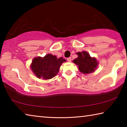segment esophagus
Segmentation results:
<instances>
[{
    "instance_id": "esophagus-1",
    "label": "esophagus",
    "mask_w": 127,
    "mask_h": 127,
    "mask_svg": "<svg viewBox=\"0 0 127 127\" xmlns=\"http://www.w3.org/2000/svg\"><path fill=\"white\" fill-rule=\"evenodd\" d=\"M67 61H68L69 62H71V61H72V58H71V57L68 58H67Z\"/></svg>"
}]
</instances>
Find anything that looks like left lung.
<instances>
[{
	"label": "left lung",
	"mask_w": 127,
	"mask_h": 127,
	"mask_svg": "<svg viewBox=\"0 0 127 127\" xmlns=\"http://www.w3.org/2000/svg\"><path fill=\"white\" fill-rule=\"evenodd\" d=\"M78 58L73 61L81 73L83 74H89L94 72L97 67L98 62L95 58L90 57L89 53L83 51L82 52L77 53Z\"/></svg>",
	"instance_id": "1"
}]
</instances>
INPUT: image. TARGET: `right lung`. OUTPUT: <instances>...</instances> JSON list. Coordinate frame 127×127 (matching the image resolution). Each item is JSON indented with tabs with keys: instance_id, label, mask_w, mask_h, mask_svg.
Masks as SVG:
<instances>
[{
	"instance_id": "right-lung-1",
	"label": "right lung",
	"mask_w": 127,
	"mask_h": 127,
	"mask_svg": "<svg viewBox=\"0 0 127 127\" xmlns=\"http://www.w3.org/2000/svg\"><path fill=\"white\" fill-rule=\"evenodd\" d=\"M64 62L66 61L62 57L58 58L55 55L48 54L43 58H35L32 62L31 68L37 78L49 79L57 74Z\"/></svg>"
}]
</instances>
